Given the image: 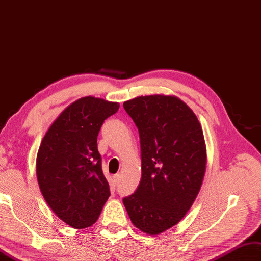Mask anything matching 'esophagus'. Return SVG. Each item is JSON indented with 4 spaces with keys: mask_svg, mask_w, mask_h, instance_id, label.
<instances>
[{
    "mask_svg": "<svg viewBox=\"0 0 261 261\" xmlns=\"http://www.w3.org/2000/svg\"><path fill=\"white\" fill-rule=\"evenodd\" d=\"M120 178H121V176H120V174H116L113 175V179H115V182L118 184L120 182Z\"/></svg>",
    "mask_w": 261,
    "mask_h": 261,
    "instance_id": "esophagus-1",
    "label": "esophagus"
}]
</instances>
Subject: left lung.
I'll use <instances>...</instances> for the list:
<instances>
[{
	"label": "left lung",
	"instance_id": "1",
	"mask_svg": "<svg viewBox=\"0 0 261 261\" xmlns=\"http://www.w3.org/2000/svg\"><path fill=\"white\" fill-rule=\"evenodd\" d=\"M141 144V181L123 198L131 222L149 235L176 225L191 208L206 170V145L195 113L174 96H141L123 103Z\"/></svg>",
	"mask_w": 261,
	"mask_h": 261
}]
</instances>
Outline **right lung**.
I'll list each match as a JSON object with an SVG mask.
<instances>
[{"label": "right lung", "mask_w": 261, "mask_h": 261, "mask_svg": "<svg viewBox=\"0 0 261 261\" xmlns=\"http://www.w3.org/2000/svg\"><path fill=\"white\" fill-rule=\"evenodd\" d=\"M119 107L91 96L76 100L53 122L38 149L39 189L51 211L72 228L95 224L110 196L97 137Z\"/></svg>", "instance_id": "obj_1"}]
</instances>
